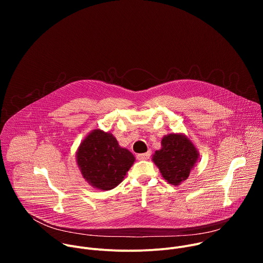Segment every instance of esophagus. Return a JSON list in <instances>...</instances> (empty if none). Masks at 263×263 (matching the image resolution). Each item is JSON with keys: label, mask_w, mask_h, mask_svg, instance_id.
I'll use <instances>...</instances> for the list:
<instances>
[{"label": "esophagus", "mask_w": 263, "mask_h": 263, "mask_svg": "<svg viewBox=\"0 0 263 263\" xmlns=\"http://www.w3.org/2000/svg\"><path fill=\"white\" fill-rule=\"evenodd\" d=\"M149 156H151V152H146V153H142V154H138L136 157L138 160H147L149 158Z\"/></svg>", "instance_id": "1"}]
</instances>
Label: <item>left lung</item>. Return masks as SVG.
<instances>
[{
	"mask_svg": "<svg viewBox=\"0 0 263 263\" xmlns=\"http://www.w3.org/2000/svg\"><path fill=\"white\" fill-rule=\"evenodd\" d=\"M199 159L200 154L195 143L183 133L164 135L161 139V148L152 156L163 179L175 186L190 177Z\"/></svg>",
	"mask_w": 263,
	"mask_h": 263,
	"instance_id": "obj_1",
	"label": "left lung"
}]
</instances>
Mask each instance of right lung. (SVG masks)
Segmentation results:
<instances>
[{"label":"right lung","instance_id":"1","mask_svg":"<svg viewBox=\"0 0 263 263\" xmlns=\"http://www.w3.org/2000/svg\"><path fill=\"white\" fill-rule=\"evenodd\" d=\"M76 161L84 180L93 189L106 192L124 180L135 157L119 144L114 134L95 129L79 144Z\"/></svg>","mask_w":263,"mask_h":263}]
</instances>
